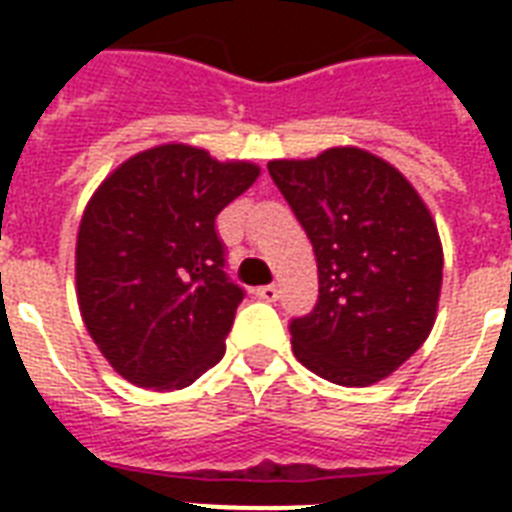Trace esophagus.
Instances as JSON below:
<instances>
[{"instance_id": "34e87169", "label": "esophagus", "mask_w": 512, "mask_h": 512, "mask_svg": "<svg viewBox=\"0 0 512 512\" xmlns=\"http://www.w3.org/2000/svg\"><path fill=\"white\" fill-rule=\"evenodd\" d=\"M255 295L260 297V300H265V303H273L276 297H279V287H273V284H265V287H257Z\"/></svg>"}]
</instances>
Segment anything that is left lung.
Masks as SVG:
<instances>
[{
	"label": "left lung",
	"mask_w": 512,
	"mask_h": 512,
	"mask_svg": "<svg viewBox=\"0 0 512 512\" xmlns=\"http://www.w3.org/2000/svg\"><path fill=\"white\" fill-rule=\"evenodd\" d=\"M268 172L319 265V303L289 324L297 361L345 388L393 374L428 340L441 295L444 252L425 201L353 146L276 159Z\"/></svg>",
	"instance_id": "8db88e82"
}]
</instances>
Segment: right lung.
Listing matches in <instances>:
<instances>
[{
    "label": "right lung",
    "mask_w": 512,
    "mask_h": 512,
    "mask_svg": "<svg viewBox=\"0 0 512 512\" xmlns=\"http://www.w3.org/2000/svg\"><path fill=\"white\" fill-rule=\"evenodd\" d=\"M260 175L183 143L148 148L92 193L76 236L84 327L124 380L180 390L223 358L244 289L215 217Z\"/></svg>",
    "instance_id": "obj_1"
}]
</instances>
